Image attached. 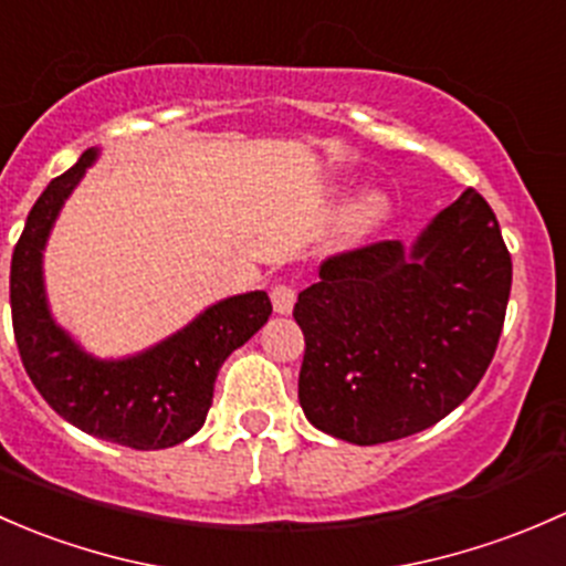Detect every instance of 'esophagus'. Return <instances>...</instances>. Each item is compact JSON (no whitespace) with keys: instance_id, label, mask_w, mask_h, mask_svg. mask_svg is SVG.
I'll list each match as a JSON object with an SVG mask.
<instances>
[{"instance_id":"34e87169","label":"esophagus","mask_w":566,"mask_h":566,"mask_svg":"<svg viewBox=\"0 0 566 566\" xmlns=\"http://www.w3.org/2000/svg\"><path fill=\"white\" fill-rule=\"evenodd\" d=\"M270 296H272V307H275V313H281V316H289V313L294 311L296 291L291 289V285H275Z\"/></svg>"}]
</instances>
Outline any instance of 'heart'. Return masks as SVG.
Listing matches in <instances>:
<instances>
[{
  "label": "heart",
  "mask_w": 566,
  "mask_h": 566,
  "mask_svg": "<svg viewBox=\"0 0 566 566\" xmlns=\"http://www.w3.org/2000/svg\"><path fill=\"white\" fill-rule=\"evenodd\" d=\"M387 209H389V198L384 196L381 190L376 188L363 190V193L354 196L352 201L346 203V209H343V220H340L343 231H346V237L370 234V231L384 220Z\"/></svg>",
  "instance_id": "1"
}]
</instances>
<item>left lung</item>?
Segmentation results:
<instances>
[{"label": "left lung", "mask_w": 566, "mask_h": 566, "mask_svg": "<svg viewBox=\"0 0 566 566\" xmlns=\"http://www.w3.org/2000/svg\"><path fill=\"white\" fill-rule=\"evenodd\" d=\"M510 285L496 214L471 188L411 244L376 242L326 259L294 305L305 335V417L359 447L444 419L496 354Z\"/></svg>", "instance_id": "1"}]
</instances>
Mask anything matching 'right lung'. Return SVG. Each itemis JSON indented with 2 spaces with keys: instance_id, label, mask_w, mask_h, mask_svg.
<instances>
[{
  "instance_id": "obj_1",
  "label": "right lung",
  "mask_w": 566,
  "mask_h": 566,
  "mask_svg": "<svg viewBox=\"0 0 566 566\" xmlns=\"http://www.w3.org/2000/svg\"><path fill=\"white\" fill-rule=\"evenodd\" d=\"M97 157L101 149H86L29 212L10 264L15 343L38 392L70 424L133 450H166L201 430L218 370L266 324L272 305L266 291H248L203 307L182 329L130 357L86 352L51 313L43 253L62 207Z\"/></svg>"
}]
</instances>
